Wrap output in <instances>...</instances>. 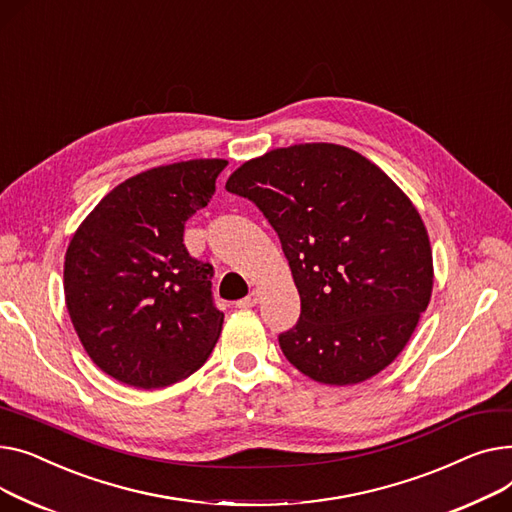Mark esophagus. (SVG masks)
<instances>
[{
  "mask_svg": "<svg viewBox=\"0 0 512 512\" xmlns=\"http://www.w3.org/2000/svg\"><path fill=\"white\" fill-rule=\"evenodd\" d=\"M260 302V291H252L250 295H246L244 299H239V302H237V308H254L256 304Z\"/></svg>",
  "mask_w": 512,
  "mask_h": 512,
  "instance_id": "34e87169",
  "label": "esophagus"
}]
</instances>
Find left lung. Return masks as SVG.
Listing matches in <instances>:
<instances>
[{
    "instance_id": "obj_1",
    "label": "left lung",
    "mask_w": 512,
    "mask_h": 512,
    "mask_svg": "<svg viewBox=\"0 0 512 512\" xmlns=\"http://www.w3.org/2000/svg\"><path fill=\"white\" fill-rule=\"evenodd\" d=\"M225 188L262 210L289 260L302 299L279 335L289 362L330 386L393 364L434 285L426 225L393 179L347 146L310 142L246 161Z\"/></svg>"
}]
</instances>
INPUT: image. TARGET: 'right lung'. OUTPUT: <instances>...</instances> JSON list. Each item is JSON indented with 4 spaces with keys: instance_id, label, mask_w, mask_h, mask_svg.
Returning a JSON list of instances; mask_svg holds the SVG:
<instances>
[{
    "instance_id": "right-lung-1",
    "label": "right lung",
    "mask_w": 512,
    "mask_h": 512,
    "mask_svg": "<svg viewBox=\"0 0 512 512\" xmlns=\"http://www.w3.org/2000/svg\"><path fill=\"white\" fill-rule=\"evenodd\" d=\"M225 167L194 159L142 171L72 235L66 306L84 351L111 378L163 388L194 374L217 345L225 316L210 293L213 266L188 254L184 227Z\"/></svg>"
}]
</instances>
